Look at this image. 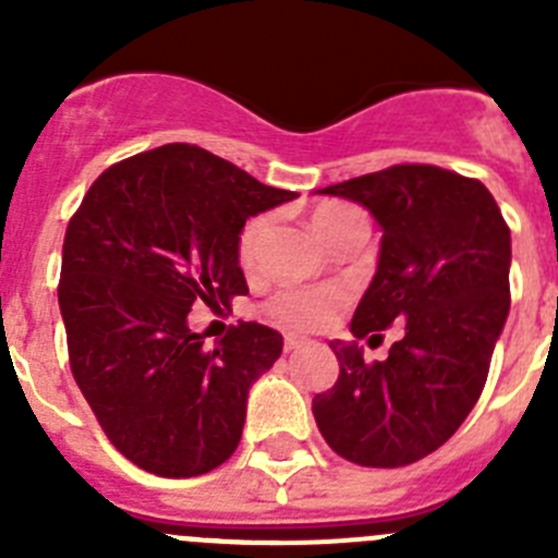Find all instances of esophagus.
I'll return each mask as SVG.
<instances>
[{
  "label": "esophagus",
  "instance_id": "obj_1",
  "mask_svg": "<svg viewBox=\"0 0 558 558\" xmlns=\"http://www.w3.org/2000/svg\"><path fill=\"white\" fill-rule=\"evenodd\" d=\"M307 340L299 338V335H284V352H295V349H302Z\"/></svg>",
  "mask_w": 558,
  "mask_h": 558
}]
</instances>
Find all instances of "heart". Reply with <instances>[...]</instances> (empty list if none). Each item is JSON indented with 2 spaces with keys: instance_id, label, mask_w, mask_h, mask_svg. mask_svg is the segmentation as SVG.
<instances>
[{
  "instance_id": "heart-1",
  "label": "heart",
  "mask_w": 558,
  "mask_h": 558,
  "mask_svg": "<svg viewBox=\"0 0 558 558\" xmlns=\"http://www.w3.org/2000/svg\"><path fill=\"white\" fill-rule=\"evenodd\" d=\"M354 220H366L363 211L354 209L347 204H322L313 211V229L315 234L327 240L335 229L340 226L354 223ZM268 218L265 215H256L240 231V240H236V254H240V263L251 265L259 248V240H263V231ZM347 302V293L340 288H329V284H288V288L276 290L270 295V302L265 304L268 315L274 322H279L282 327L290 329H318L327 322H332L335 313L343 307Z\"/></svg>"
}]
</instances>
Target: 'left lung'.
Segmentation results:
<instances>
[{"label": "left lung", "instance_id": "1", "mask_svg": "<svg viewBox=\"0 0 558 558\" xmlns=\"http://www.w3.org/2000/svg\"><path fill=\"white\" fill-rule=\"evenodd\" d=\"M366 206L383 229L379 263L352 335L405 324L386 360L357 340H329L338 383L315 393L327 445L360 466H405L430 456L470 416L509 318L511 231L492 192L433 165H397L324 186Z\"/></svg>", "mask_w": 558, "mask_h": 558}]
</instances>
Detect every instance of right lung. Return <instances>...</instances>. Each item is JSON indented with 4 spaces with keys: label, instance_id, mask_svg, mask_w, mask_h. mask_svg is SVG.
Listing matches in <instances>:
<instances>
[{
    "label": "right lung",
    "instance_id": "add662e5",
    "mask_svg": "<svg viewBox=\"0 0 558 558\" xmlns=\"http://www.w3.org/2000/svg\"><path fill=\"white\" fill-rule=\"evenodd\" d=\"M293 198L175 142L108 167L69 220L58 284L69 366L108 441L145 472L206 475L240 445L248 388L282 335L245 322L206 349L186 315L248 293L240 231Z\"/></svg>",
    "mask_w": 558,
    "mask_h": 558
}]
</instances>
